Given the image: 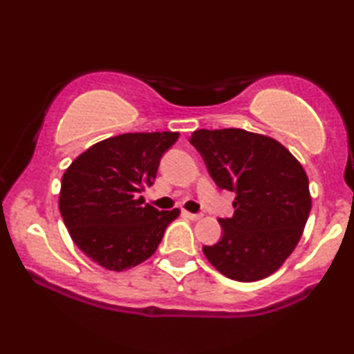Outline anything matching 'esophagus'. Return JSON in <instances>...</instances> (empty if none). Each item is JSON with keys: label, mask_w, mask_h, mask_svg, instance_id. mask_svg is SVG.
<instances>
[{"label": "esophagus", "mask_w": 354, "mask_h": 354, "mask_svg": "<svg viewBox=\"0 0 354 354\" xmlns=\"http://www.w3.org/2000/svg\"><path fill=\"white\" fill-rule=\"evenodd\" d=\"M183 216L188 218V219H194V221H196V219L201 218V214H198V213H190V211H183Z\"/></svg>", "instance_id": "esophagus-1"}]
</instances>
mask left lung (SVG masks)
<instances>
[{
	"label": "left lung",
	"instance_id": "8db88e82",
	"mask_svg": "<svg viewBox=\"0 0 354 354\" xmlns=\"http://www.w3.org/2000/svg\"><path fill=\"white\" fill-rule=\"evenodd\" d=\"M190 143L219 188L234 192L232 218L203 254L224 277L259 281L277 272L302 236L312 198L301 162L273 138L241 130H196Z\"/></svg>",
	"mask_w": 354,
	"mask_h": 354
}]
</instances>
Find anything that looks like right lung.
<instances>
[{
    "mask_svg": "<svg viewBox=\"0 0 354 354\" xmlns=\"http://www.w3.org/2000/svg\"><path fill=\"white\" fill-rule=\"evenodd\" d=\"M177 131L123 133L91 146L66 169L59 213L73 242L100 267L122 272L154 254L180 209L159 211L141 192L153 185Z\"/></svg>",
    "mask_w": 354,
    "mask_h": 354,
    "instance_id": "obj_1",
    "label": "right lung"
}]
</instances>
